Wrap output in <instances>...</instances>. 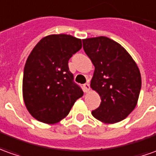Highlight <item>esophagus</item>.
Wrapping results in <instances>:
<instances>
[{
  "mask_svg": "<svg viewBox=\"0 0 156 156\" xmlns=\"http://www.w3.org/2000/svg\"><path fill=\"white\" fill-rule=\"evenodd\" d=\"M83 90H84L85 92H89V90H90V85H89V83H85L83 85Z\"/></svg>",
  "mask_w": 156,
  "mask_h": 156,
  "instance_id": "1",
  "label": "esophagus"
}]
</instances>
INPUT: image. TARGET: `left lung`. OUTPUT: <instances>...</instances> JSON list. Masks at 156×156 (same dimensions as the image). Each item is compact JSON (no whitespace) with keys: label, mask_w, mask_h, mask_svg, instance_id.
Here are the masks:
<instances>
[{"label":"left lung","mask_w":156,"mask_h":156,"mask_svg":"<svg viewBox=\"0 0 156 156\" xmlns=\"http://www.w3.org/2000/svg\"><path fill=\"white\" fill-rule=\"evenodd\" d=\"M82 42L95 67L91 87L101 98L92 115L105 123L124 120L137 105L142 84L139 69L125 48L108 37L88 38Z\"/></svg>","instance_id":"obj_1"}]
</instances>
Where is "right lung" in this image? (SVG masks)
Masks as SVG:
<instances>
[{
	"label": "right lung",
	"mask_w": 156,
	"mask_h": 156,
	"mask_svg": "<svg viewBox=\"0 0 156 156\" xmlns=\"http://www.w3.org/2000/svg\"><path fill=\"white\" fill-rule=\"evenodd\" d=\"M81 47V40L72 35H47L28 57L23 96L28 111L37 121L47 124L58 122L83 95L68 66L69 58Z\"/></svg>",
	"instance_id": "obj_1"
}]
</instances>
